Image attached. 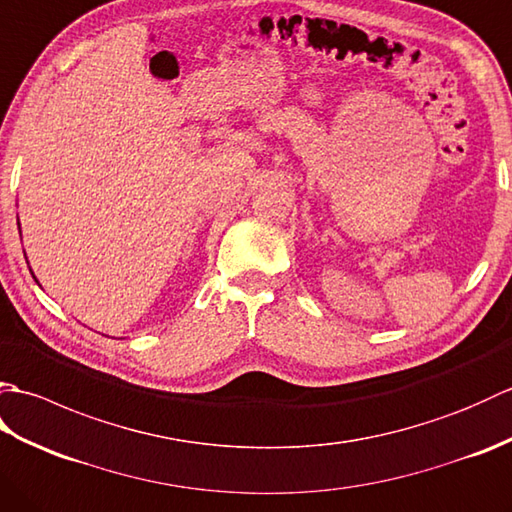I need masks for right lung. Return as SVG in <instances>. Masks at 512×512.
I'll return each mask as SVG.
<instances>
[{
  "instance_id": "add662e5",
  "label": "right lung",
  "mask_w": 512,
  "mask_h": 512,
  "mask_svg": "<svg viewBox=\"0 0 512 512\" xmlns=\"http://www.w3.org/2000/svg\"><path fill=\"white\" fill-rule=\"evenodd\" d=\"M17 224H19V222H17ZM35 281H37V279H35Z\"/></svg>"
}]
</instances>
